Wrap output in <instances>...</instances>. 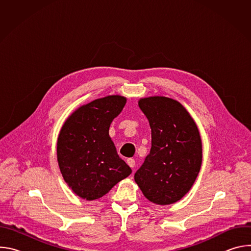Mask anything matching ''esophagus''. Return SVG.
Here are the masks:
<instances>
[{
  "mask_svg": "<svg viewBox=\"0 0 251 251\" xmlns=\"http://www.w3.org/2000/svg\"><path fill=\"white\" fill-rule=\"evenodd\" d=\"M127 164L131 167V168H134L135 167V165H136V163H135V160L134 159H132V158H129V159H127Z\"/></svg>",
  "mask_w": 251,
  "mask_h": 251,
  "instance_id": "34e87169",
  "label": "esophagus"
}]
</instances>
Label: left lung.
<instances>
[{"instance_id": "1", "label": "left lung", "mask_w": 251, "mask_h": 251, "mask_svg": "<svg viewBox=\"0 0 251 251\" xmlns=\"http://www.w3.org/2000/svg\"><path fill=\"white\" fill-rule=\"evenodd\" d=\"M139 107L149 120L152 147L134 175L143 195L157 204L181 200L195 183L201 165V141L196 123L177 101L154 96Z\"/></svg>"}]
</instances>
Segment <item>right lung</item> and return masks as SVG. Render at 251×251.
Listing matches in <instances>:
<instances>
[{
	"label": "right lung",
	"instance_id": "right-lung-1",
	"mask_svg": "<svg viewBox=\"0 0 251 251\" xmlns=\"http://www.w3.org/2000/svg\"><path fill=\"white\" fill-rule=\"evenodd\" d=\"M125 103L119 95L96 99L79 107L60 130L58 166L68 187L82 199L103 197L132 173L109 137L110 124Z\"/></svg>",
	"mask_w": 251,
	"mask_h": 251
}]
</instances>
